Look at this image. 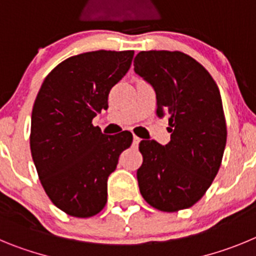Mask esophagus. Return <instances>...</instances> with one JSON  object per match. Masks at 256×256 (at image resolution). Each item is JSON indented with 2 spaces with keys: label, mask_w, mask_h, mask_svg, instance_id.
<instances>
[{
  "label": "esophagus",
  "mask_w": 256,
  "mask_h": 256,
  "mask_svg": "<svg viewBox=\"0 0 256 256\" xmlns=\"http://www.w3.org/2000/svg\"><path fill=\"white\" fill-rule=\"evenodd\" d=\"M140 140H142V139H140V138H138V136H135V135H134V140H132L134 144L138 145V144H139V142H140Z\"/></svg>",
  "instance_id": "obj_1"
}]
</instances>
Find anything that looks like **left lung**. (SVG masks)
<instances>
[{
    "label": "left lung",
    "instance_id": "left-lung-1",
    "mask_svg": "<svg viewBox=\"0 0 256 256\" xmlns=\"http://www.w3.org/2000/svg\"><path fill=\"white\" fill-rule=\"evenodd\" d=\"M134 70L156 92V114L168 117L171 142L142 140L140 194L153 208L177 212L202 199L217 176L227 140L222 98L210 74L174 50H142Z\"/></svg>",
    "mask_w": 256,
    "mask_h": 256
}]
</instances>
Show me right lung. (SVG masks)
Here are the masks:
<instances>
[{
    "label": "right lung",
    "instance_id": "add662e5",
    "mask_svg": "<svg viewBox=\"0 0 256 256\" xmlns=\"http://www.w3.org/2000/svg\"><path fill=\"white\" fill-rule=\"evenodd\" d=\"M134 50H93L57 65L32 112L30 150L46 194L68 216L93 217L107 202V180L132 134L106 135L92 120L126 75Z\"/></svg>",
    "mask_w": 256,
    "mask_h": 256
}]
</instances>
